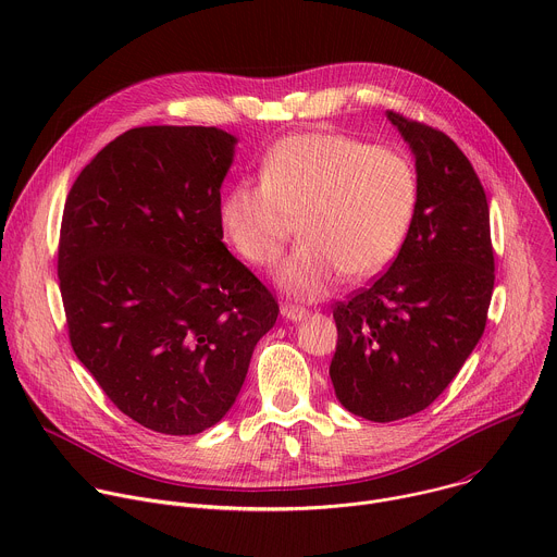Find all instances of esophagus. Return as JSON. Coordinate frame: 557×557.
Listing matches in <instances>:
<instances>
[{
  "mask_svg": "<svg viewBox=\"0 0 557 557\" xmlns=\"http://www.w3.org/2000/svg\"><path fill=\"white\" fill-rule=\"evenodd\" d=\"M282 317H286L290 322H301L308 317V310L297 304H282Z\"/></svg>",
  "mask_w": 557,
  "mask_h": 557,
  "instance_id": "34e87169",
  "label": "esophagus"
}]
</instances>
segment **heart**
<instances>
[{
	"label": "heart",
	"instance_id": "heart-1",
	"mask_svg": "<svg viewBox=\"0 0 557 557\" xmlns=\"http://www.w3.org/2000/svg\"><path fill=\"white\" fill-rule=\"evenodd\" d=\"M419 202V174L406 153L346 134L301 132L271 147L260 181L224 194L220 224L237 256L269 269L299 218L301 243L275 280L293 297L320 299L344 275L372 277L399 256Z\"/></svg>",
	"mask_w": 557,
	"mask_h": 557
}]
</instances>
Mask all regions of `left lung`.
<instances>
[{
    "instance_id": "left-lung-1",
    "label": "left lung",
    "mask_w": 557,
    "mask_h": 557,
    "mask_svg": "<svg viewBox=\"0 0 557 557\" xmlns=\"http://www.w3.org/2000/svg\"><path fill=\"white\" fill-rule=\"evenodd\" d=\"M387 119L414 151L419 211L387 271L333 306L335 394L374 423L434 404L483 337L496 280L487 196L467 156L432 125Z\"/></svg>"
}]
</instances>
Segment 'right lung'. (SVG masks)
<instances>
[{
	"label": "right lung",
	"mask_w": 557,
	"mask_h": 557,
	"mask_svg": "<svg viewBox=\"0 0 557 557\" xmlns=\"http://www.w3.org/2000/svg\"><path fill=\"white\" fill-rule=\"evenodd\" d=\"M233 147L215 127L127 129L63 207L57 275L72 350L123 414L170 436L228 412L280 312L222 243Z\"/></svg>",
	"instance_id": "1"
}]
</instances>
